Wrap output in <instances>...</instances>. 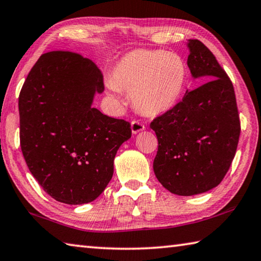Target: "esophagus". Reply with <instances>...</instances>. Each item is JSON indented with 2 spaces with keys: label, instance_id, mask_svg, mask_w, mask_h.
<instances>
[{
  "label": "esophagus",
  "instance_id": "obj_1",
  "mask_svg": "<svg viewBox=\"0 0 261 261\" xmlns=\"http://www.w3.org/2000/svg\"><path fill=\"white\" fill-rule=\"evenodd\" d=\"M130 128H132V133L133 134H138L140 132L144 130V125L140 120H133L130 123Z\"/></svg>",
  "mask_w": 261,
  "mask_h": 261
}]
</instances>
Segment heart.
Wrapping results in <instances>:
<instances>
[{
	"label": "heart",
	"instance_id": "heart-1",
	"mask_svg": "<svg viewBox=\"0 0 261 261\" xmlns=\"http://www.w3.org/2000/svg\"><path fill=\"white\" fill-rule=\"evenodd\" d=\"M186 77L187 67L180 55L139 49L114 65L107 86L116 97L120 91L130 94L135 109L153 117L175 107L184 93Z\"/></svg>",
	"mask_w": 261,
	"mask_h": 261
}]
</instances>
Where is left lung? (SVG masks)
Wrapping results in <instances>:
<instances>
[{
    "instance_id": "left-lung-1",
    "label": "left lung",
    "mask_w": 261,
    "mask_h": 261,
    "mask_svg": "<svg viewBox=\"0 0 261 261\" xmlns=\"http://www.w3.org/2000/svg\"><path fill=\"white\" fill-rule=\"evenodd\" d=\"M194 79L181 102L150 123L158 139L153 172L172 194L193 196L217 187L229 170L241 123L234 87L214 55L199 40L187 42Z\"/></svg>"
}]
</instances>
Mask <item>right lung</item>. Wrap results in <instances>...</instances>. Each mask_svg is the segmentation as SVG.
I'll return each mask as SVG.
<instances>
[{"instance_id": "obj_1", "label": "right lung", "mask_w": 261, "mask_h": 261, "mask_svg": "<svg viewBox=\"0 0 261 261\" xmlns=\"http://www.w3.org/2000/svg\"><path fill=\"white\" fill-rule=\"evenodd\" d=\"M104 90L90 59L72 51L43 54L32 67L18 100L20 147L32 175L57 202L95 200L113 175L130 123L93 108Z\"/></svg>"}]
</instances>
